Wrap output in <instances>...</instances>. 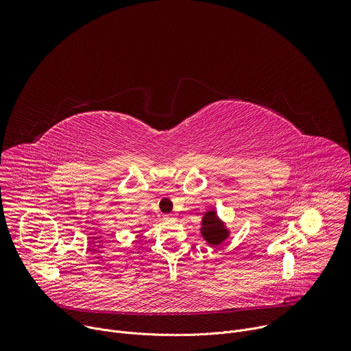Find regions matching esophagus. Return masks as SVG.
Segmentation results:
<instances>
[{
    "instance_id": "34e87169",
    "label": "esophagus",
    "mask_w": 351,
    "mask_h": 351,
    "mask_svg": "<svg viewBox=\"0 0 351 351\" xmlns=\"http://www.w3.org/2000/svg\"><path fill=\"white\" fill-rule=\"evenodd\" d=\"M164 221H167V222H172V221H175V217H173V215L167 214V215H164Z\"/></svg>"
}]
</instances>
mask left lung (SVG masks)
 <instances>
[{"label": "left lung", "instance_id": "1", "mask_svg": "<svg viewBox=\"0 0 351 351\" xmlns=\"http://www.w3.org/2000/svg\"><path fill=\"white\" fill-rule=\"evenodd\" d=\"M202 233L207 243L211 245L221 244L229 236V230L223 226L222 221L217 217L215 211H208L203 217Z\"/></svg>", "mask_w": 351, "mask_h": 351}]
</instances>
